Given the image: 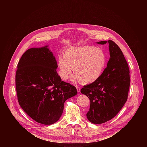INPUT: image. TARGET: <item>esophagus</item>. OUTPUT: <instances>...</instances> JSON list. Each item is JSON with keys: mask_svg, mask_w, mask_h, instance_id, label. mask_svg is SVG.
Returning <instances> with one entry per match:
<instances>
[{"mask_svg": "<svg viewBox=\"0 0 147 147\" xmlns=\"http://www.w3.org/2000/svg\"><path fill=\"white\" fill-rule=\"evenodd\" d=\"M76 88H77V90L78 92H80V87H78V86H76Z\"/></svg>", "mask_w": 147, "mask_h": 147, "instance_id": "1", "label": "esophagus"}]
</instances>
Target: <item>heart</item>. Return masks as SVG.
<instances>
[{
	"label": "heart",
	"instance_id": "heart-1",
	"mask_svg": "<svg viewBox=\"0 0 147 147\" xmlns=\"http://www.w3.org/2000/svg\"><path fill=\"white\" fill-rule=\"evenodd\" d=\"M107 61L105 53L99 48L71 47L64 52L63 57L58 58L59 75L62 80H66L73 68L74 80L81 84H90L101 77Z\"/></svg>",
	"mask_w": 147,
	"mask_h": 147
}]
</instances>
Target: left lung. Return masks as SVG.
I'll use <instances>...</instances> for the list:
<instances>
[{
    "mask_svg": "<svg viewBox=\"0 0 147 147\" xmlns=\"http://www.w3.org/2000/svg\"><path fill=\"white\" fill-rule=\"evenodd\" d=\"M108 43L110 58L107 68L97 81L81 90L90 100L87 117L96 124L111 120L119 113L127 101L130 84V70L122 51L113 40H109Z\"/></svg>",
    "mask_w": 147,
    "mask_h": 147,
    "instance_id": "8db88e82",
    "label": "left lung"
}]
</instances>
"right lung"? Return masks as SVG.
I'll return each instance as SVG.
<instances>
[{
	"label": "right lung",
	"instance_id": "obj_1",
	"mask_svg": "<svg viewBox=\"0 0 147 147\" xmlns=\"http://www.w3.org/2000/svg\"><path fill=\"white\" fill-rule=\"evenodd\" d=\"M57 67L48 46L28 49L17 65L16 88L19 105L40 124L56 123L63 111L65 102L77 94L74 86L61 81Z\"/></svg>",
	"mask_w": 147,
	"mask_h": 147
}]
</instances>
